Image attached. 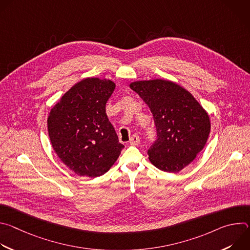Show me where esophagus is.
<instances>
[{
  "mask_svg": "<svg viewBox=\"0 0 250 250\" xmlns=\"http://www.w3.org/2000/svg\"><path fill=\"white\" fill-rule=\"evenodd\" d=\"M139 136L136 135V134H133L131 137H130V140H129V145L130 146H137L139 144Z\"/></svg>",
  "mask_w": 250,
  "mask_h": 250,
  "instance_id": "obj_1",
  "label": "esophagus"
}]
</instances>
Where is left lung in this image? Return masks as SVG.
Instances as JSON below:
<instances>
[{"instance_id":"1","label":"left lung","mask_w":250,"mask_h":250,"mask_svg":"<svg viewBox=\"0 0 250 250\" xmlns=\"http://www.w3.org/2000/svg\"><path fill=\"white\" fill-rule=\"evenodd\" d=\"M129 87L153 116L156 139L147 150L149 160L162 171L179 172L206 146L210 129L208 114L187 90L173 82L138 81Z\"/></svg>"}]
</instances>
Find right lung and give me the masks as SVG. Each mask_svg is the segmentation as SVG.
<instances>
[{
    "label": "right lung",
    "instance_id": "obj_1",
    "mask_svg": "<svg viewBox=\"0 0 250 250\" xmlns=\"http://www.w3.org/2000/svg\"><path fill=\"white\" fill-rule=\"evenodd\" d=\"M115 88L111 80L84 79L64 94L48 116L54 151L80 176L104 174L125 147L105 114V104Z\"/></svg>",
    "mask_w": 250,
    "mask_h": 250
}]
</instances>
